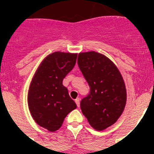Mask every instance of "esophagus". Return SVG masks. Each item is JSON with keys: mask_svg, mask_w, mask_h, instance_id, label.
<instances>
[{"mask_svg": "<svg viewBox=\"0 0 154 154\" xmlns=\"http://www.w3.org/2000/svg\"><path fill=\"white\" fill-rule=\"evenodd\" d=\"M75 102H76V104H77V107H79L80 106V98L76 99V100H75Z\"/></svg>", "mask_w": 154, "mask_h": 154, "instance_id": "esophagus-1", "label": "esophagus"}]
</instances>
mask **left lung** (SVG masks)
<instances>
[{"label": "left lung", "mask_w": 154, "mask_h": 154, "mask_svg": "<svg viewBox=\"0 0 154 154\" xmlns=\"http://www.w3.org/2000/svg\"><path fill=\"white\" fill-rule=\"evenodd\" d=\"M77 64L90 92L81 101L89 125L98 131L111 126L126 104V89L121 72L107 57L97 52L78 54Z\"/></svg>", "instance_id": "1"}]
</instances>
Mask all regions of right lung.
<instances>
[{
	"mask_svg": "<svg viewBox=\"0 0 154 154\" xmlns=\"http://www.w3.org/2000/svg\"><path fill=\"white\" fill-rule=\"evenodd\" d=\"M77 53L55 52L42 60L30 83L28 105L40 126L50 132L62 125L65 117L77 105L70 98L63 79L73 69Z\"/></svg>",
	"mask_w": 154,
	"mask_h": 154,
	"instance_id": "obj_1",
	"label": "right lung"
}]
</instances>
